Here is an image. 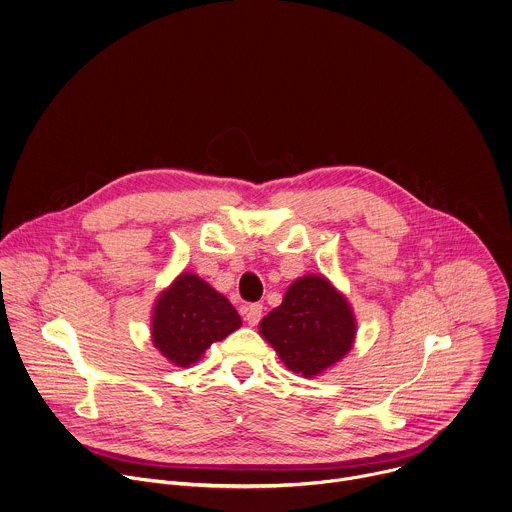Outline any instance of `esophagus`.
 <instances>
[{"label":"esophagus","mask_w":512,"mask_h":512,"mask_svg":"<svg viewBox=\"0 0 512 512\" xmlns=\"http://www.w3.org/2000/svg\"><path fill=\"white\" fill-rule=\"evenodd\" d=\"M262 318V304H250L244 312V320L250 324V326H256Z\"/></svg>","instance_id":"1"}]
</instances>
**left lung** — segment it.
Returning <instances> with one entry per match:
<instances>
[{
	"label": "left lung",
	"mask_w": 512,
	"mask_h": 512,
	"mask_svg": "<svg viewBox=\"0 0 512 512\" xmlns=\"http://www.w3.org/2000/svg\"><path fill=\"white\" fill-rule=\"evenodd\" d=\"M356 316L348 298L322 274L296 278L278 308L260 322L262 338L288 370L314 378L354 346Z\"/></svg>",
	"instance_id": "left-lung-1"
}]
</instances>
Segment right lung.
Segmentation results:
<instances>
[{
  "label": "right lung",
  "mask_w": 512,
  "mask_h": 512,
  "mask_svg": "<svg viewBox=\"0 0 512 512\" xmlns=\"http://www.w3.org/2000/svg\"><path fill=\"white\" fill-rule=\"evenodd\" d=\"M242 326L230 300L194 272H182L152 308V342L174 366H190Z\"/></svg>",
  "instance_id": "obj_1"
}]
</instances>
